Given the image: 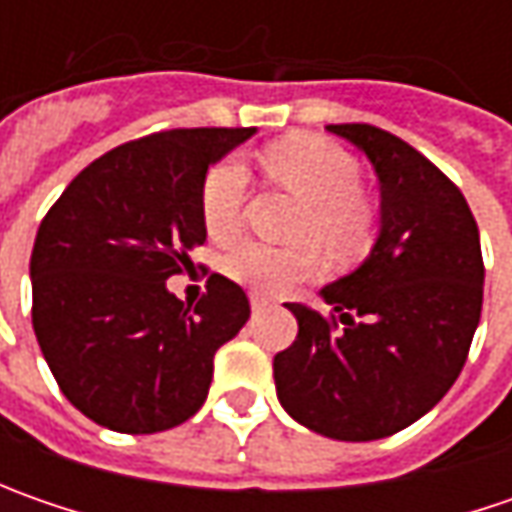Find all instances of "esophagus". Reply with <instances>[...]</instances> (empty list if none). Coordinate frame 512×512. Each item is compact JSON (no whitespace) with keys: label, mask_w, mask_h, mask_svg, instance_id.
Returning <instances> with one entry per match:
<instances>
[{"label":"esophagus","mask_w":512,"mask_h":512,"mask_svg":"<svg viewBox=\"0 0 512 512\" xmlns=\"http://www.w3.org/2000/svg\"><path fill=\"white\" fill-rule=\"evenodd\" d=\"M250 307H253V313H262V310H267V307H270V302H267V299H262V296H250Z\"/></svg>","instance_id":"esophagus-1"}]
</instances>
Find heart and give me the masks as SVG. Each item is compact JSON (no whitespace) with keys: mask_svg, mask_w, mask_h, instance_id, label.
I'll return each instance as SVG.
<instances>
[{"mask_svg":"<svg viewBox=\"0 0 512 512\" xmlns=\"http://www.w3.org/2000/svg\"><path fill=\"white\" fill-rule=\"evenodd\" d=\"M265 170L273 182L305 202L296 236L322 245L333 256L359 253L373 227L362 196L356 159L322 136L299 133L265 150ZM247 173L236 159L213 165L202 185V225L216 242H230L245 216ZM319 256L313 247H270L245 242L227 256V273L262 293H282L313 279Z\"/></svg>","mask_w":512,"mask_h":512,"instance_id":"heart-1","label":"heart"}]
</instances>
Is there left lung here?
<instances>
[{"label":"left lung","instance_id":"1","mask_svg":"<svg viewBox=\"0 0 512 512\" xmlns=\"http://www.w3.org/2000/svg\"><path fill=\"white\" fill-rule=\"evenodd\" d=\"M362 150L382 190L370 256L322 287L330 316L287 305L299 336L273 359L276 396L307 430L373 442L404 430L459 379L482 319L479 227L430 159L373 125H327Z\"/></svg>","mask_w":512,"mask_h":512}]
</instances>
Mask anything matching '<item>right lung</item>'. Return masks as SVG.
<instances>
[{
	"instance_id": "right-lung-1",
	"label": "right lung",
	"mask_w": 512,
	"mask_h": 512,
	"mask_svg": "<svg viewBox=\"0 0 512 512\" xmlns=\"http://www.w3.org/2000/svg\"><path fill=\"white\" fill-rule=\"evenodd\" d=\"M256 128H182L90 162L42 219L30 253L33 333L59 390L116 433H159L207 399L213 356L250 316L245 290L207 279L190 307L168 290L205 245L207 168Z\"/></svg>"
}]
</instances>
